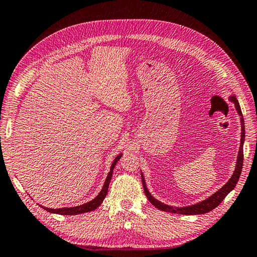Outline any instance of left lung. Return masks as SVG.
<instances>
[{
	"instance_id": "8db88e82",
	"label": "left lung",
	"mask_w": 257,
	"mask_h": 257,
	"mask_svg": "<svg viewBox=\"0 0 257 257\" xmlns=\"http://www.w3.org/2000/svg\"><path fill=\"white\" fill-rule=\"evenodd\" d=\"M229 100L231 102H233L235 105V109L238 113V115L241 116V144H240V150H238V155H237V159H236V164H235V169L234 173L231 176V178L229 179V181L226 184L219 189L216 192H214L212 196H210L209 198H207L206 200H202L198 203L191 204V206H187V207H172L168 206V204H165L161 201H158L157 199L154 198L151 192L148 191L147 187H146V182H145V178L143 176V173H141L142 176V182H143V187H144V191L145 195L147 197L148 200L155 206L157 209L166 211V212H172V213H179V214H186V215H192V214H203L210 212L212 211L214 208H216L219 204L224 200V198L229 195V193L234 189V187L236 186L238 178L241 176V172H242V167H243V144H244V140H245V128H244V118H243V114L241 111L240 104H238V101L235 98L234 94H231L229 96Z\"/></svg>"
}]
</instances>
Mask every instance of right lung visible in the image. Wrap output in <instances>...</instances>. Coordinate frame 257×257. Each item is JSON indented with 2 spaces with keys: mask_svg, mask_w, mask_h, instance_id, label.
Masks as SVG:
<instances>
[{
  "mask_svg": "<svg viewBox=\"0 0 257 257\" xmlns=\"http://www.w3.org/2000/svg\"><path fill=\"white\" fill-rule=\"evenodd\" d=\"M122 157V154H119L114 159L112 165H111V168H110V172L107 174L106 179L104 181V185L102 187V189L100 191V193L98 196H96L92 200L87 202V203H83L81 206H77V207H71V208H58V209H51V208H46V207H43L41 206L43 209H45L46 211L50 213H56V214H62V215H75V214H81V213H85V212H90V211H93L99 206H101V203L103 202L104 198L107 193V189H109V185H110V181L112 178V175H113V169L115 167L116 163L119 161V158Z\"/></svg>",
  "mask_w": 257,
  "mask_h": 257,
  "instance_id": "1",
  "label": "right lung"
}]
</instances>
